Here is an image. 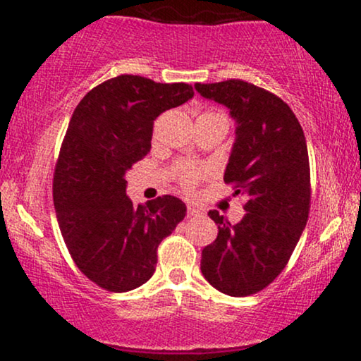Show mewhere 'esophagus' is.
<instances>
[{
  "label": "esophagus",
  "instance_id": "1",
  "mask_svg": "<svg viewBox=\"0 0 361 361\" xmlns=\"http://www.w3.org/2000/svg\"><path fill=\"white\" fill-rule=\"evenodd\" d=\"M200 214H202L200 210L195 209V207H192V205H188V217H198Z\"/></svg>",
  "mask_w": 361,
  "mask_h": 361
}]
</instances>
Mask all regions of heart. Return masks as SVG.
<instances>
[{"mask_svg":"<svg viewBox=\"0 0 361 361\" xmlns=\"http://www.w3.org/2000/svg\"><path fill=\"white\" fill-rule=\"evenodd\" d=\"M198 118H226L221 111H214V110H207L204 114L200 115ZM173 173H175V178L178 180V183L186 192H192L195 186L198 185V181L204 180L205 176L210 175V169L205 168V166H200V164H195V163H178L175 169H173Z\"/></svg>","mask_w":361,"mask_h":361,"instance_id":"heart-1","label":"heart"}]
</instances>
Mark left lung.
I'll return each instance as SVG.
<instances>
[{
	"mask_svg": "<svg viewBox=\"0 0 361 361\" xmlns=\"http://www.w3.org/2000/svg\"><path fill=\"white\" fill-rule=\"evenodd\" d=\"M235 120V142L224 181L244 197V217L231 224L217 210V239L202 251V273L219 292L246 297L267 288L287 267L310 210L307 142L281 98L243 80L200 85Z\"/></svg>",
	"mask_w": 361,
	"mask_h": 361,
	"instance_id": "left-lung-1",
	"label": "left lung"
}]
</instances>
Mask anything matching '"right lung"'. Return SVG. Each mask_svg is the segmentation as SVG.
<instances>
[{"instance_id": "add662e5", "label": "right lung", "mask_w": 361, "mask_h": 361, "mask_svg": "<svg viewBox=\"0 0 361 361\" xmlns=\"http://www.w3.org/2000/svg\"><path fill=\"white\" fill-rule=\"evenodd\" d=\"M192 97L186 82L120 74L74 110L54 171V207L76 267L109 292L146 283L157 246L185 219L186 205L171 195L135 207L126 171L151 151L154 120Z\"/></svg>"}]
</instances>
